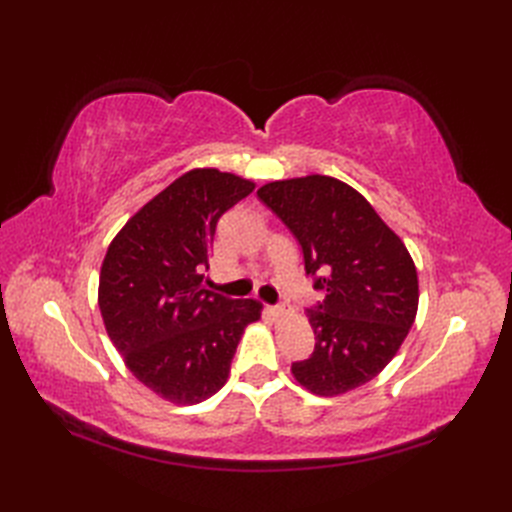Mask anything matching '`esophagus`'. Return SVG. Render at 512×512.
<instances>
[{"mask_svg":"<svg viewBox=\"0 0 512 512\" xmlns=\"http://www.w3.org/2000/svg\"><path fill=\"white\" fill-rule=\"evenodd\" d=\"M290 312V309L286 307V305H273L271 307V314L275 316V318H282V316H286Z\"/></svg>","mask_w":512,"mask_h":512,"instance_id":"1","label":"esophagus"}]
</instances>
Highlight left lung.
<instances>
[{"instance_id":"1","label":"left lung","mask_w":512,"mask_h":512,"mask_svg":"<svg viewBox=\"0 0 512 512\" xmlns=\"http://www.w3.org/2000/svg\"><path fill=\"white\" fill-rule=\"evenodd\" d=\"M258 198L303 247L324 301L309 309L314 354L292 376L318 397L359 389L391 363L418 309L414 260L363 194L327 175L271 181Z\"/></svg>"}]
</instances>
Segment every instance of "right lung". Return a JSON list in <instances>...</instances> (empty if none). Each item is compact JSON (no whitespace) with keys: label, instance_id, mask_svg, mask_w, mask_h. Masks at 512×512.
I'll list each match as a JSON object with an SVG mask.
<instances>
[{"label":"right lung","instance_id":"1","mask_svg":"<svg viewBox=\"0 0 512 512\" xmlns=\"http://www.w3.org/2000/svg\"><path fill=\"white\" fill-rule=\"evenodd\" d=\"M256 183L194 168L138 209L102 262L98 305L123 363L149 391L194 406L228 380L232 356L262 303L203 286L215 226Z\"/></svg>","mask_w":512,"mask_h":512}]
</instances>
